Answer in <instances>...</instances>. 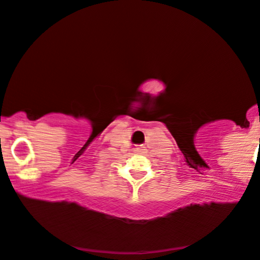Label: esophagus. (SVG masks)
I'll list each match as a JSON object with an SVG mask.
<instances>
[{
    "mask_svg": "<svg viewBox=\"0 0 260 260\" xmlns=\"http://www.w3.org/2000/svg\"><path fill=\"white\" fill-rule=\"evenodd\" d=\"M136 153L142 154V153H143V151H142V149H136Z\"/></svg>",
    "mask_w": 260,
    "mask_h": 260,
    "instance_id": "34e87169",
    "label": "esophagus"
}]
</instances>
